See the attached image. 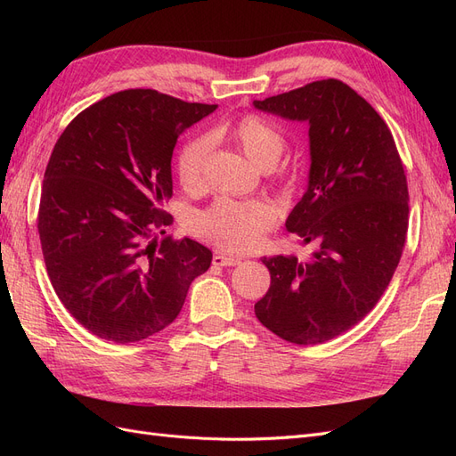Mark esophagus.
Returning <instances> with one entry per match:
<instances>
[{
    "instance_id": "esophagus-1",
    "label": "esophagus",
    "mask_w": 456,
    "mask_h": 456,
    "mask_svg": "<svg viewBox=\"0 0 456 456\" xmlns=\"http://www.w3.org/2000/svg\"><path fill=\"white\" fill-rule=\"evenodd\" d=\"M241 262V258L240 256H230V255H223V253H215V256H213V265H216V266H236V265H240Z\"/></svg>"
}]
</instances>
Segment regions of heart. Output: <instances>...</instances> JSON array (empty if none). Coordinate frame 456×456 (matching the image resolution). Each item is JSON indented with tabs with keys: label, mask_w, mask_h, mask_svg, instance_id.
<instances>
[{
	"label": "heart",
	"mask_w": 456,
	"mask_h": 456,
	"mask_svg": "<svg viewBox=\"0 0 456 456\" xmlns=\"http://www.w3.org/2000/svg\"><path fill=\"white\" fill-rule=\"evenodd\" d=\"M230 136L258 167L272 169L280 161L285 150L283 133L272 126L265 118L249 114L240 118L226 131H216V136ZM213 141L207 134L188 139L176 156V175L183 188L188 191H200L205 186V169L211 156ZM275 209L262 200L236 201L216 200L209 209L201 211L191 228L200 238L216 245L228 253L251 251L275 226Z\"/></svg>",
	"instance_id": "obj_1"
}]
</instances>
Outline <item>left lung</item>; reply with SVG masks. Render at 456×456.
<instances>
[{
  "instance_id": "obj_1",
  "label": "left lung",
  "mask_w": 456,
  "mask_h": 456,
  "mask_svg": "<svg viewBox=\"0 0 456 456\" xmlns=\"http://www.w3.org/2000/svg\"><path fill=\"white\" fill-rule=\"evenodd\" d=\"M253 104L310 126L308 188L285 228L315 245L308 262L262 258L272 281L255 315L287 342L322 344L375 308L399 265L409 226L403 163L377 110L338 79Z\"/></svg>"
}]
</instances>
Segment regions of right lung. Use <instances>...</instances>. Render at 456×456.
I'll list each match as a JSON object with an SVG mask.
<instances>
[{"label":"right lung","instance_id":"1","mask_svg":"<svg viewBox=\"0 0 456 456\" xmlns=\"http://www.w3.org/2000/svg\"><path fill=\"white\" fill-rule=\"evenodd\" d=\"M216 104L127 89L94 102L49 158L37 230L54 293L93 335L119 344L159 333L209 270L201 243L151 233L171 224L176 139ZM163 233V230H161Z\"/></svg>","mask_w":456,"mask_h":456}]
</instances>
